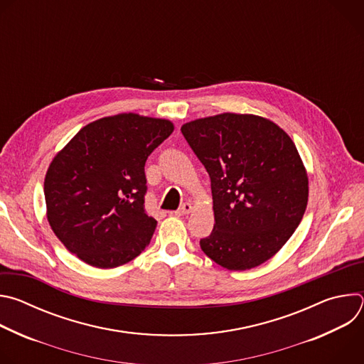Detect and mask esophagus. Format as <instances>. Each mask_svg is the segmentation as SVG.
Instances as JSON below:
<instances>
[{
	"mask_svg": "<svg viewBox=\"0 0 364 364\" xmlns=\"http://www.w3.org/2000/svg\"><path fill=\"white\" fill-rule=\"evenodd\" d=\"M193 210V205L190 204V203H184V204H181V207L180 209L177 210V212H174L177 216H183V215H187V213H190Z\"/></svg>",
	"mask_w": 364,
	"mask_h": 364,
	"instance_id": "obj_1",
	"label": "esophagus"
}]
</instances>
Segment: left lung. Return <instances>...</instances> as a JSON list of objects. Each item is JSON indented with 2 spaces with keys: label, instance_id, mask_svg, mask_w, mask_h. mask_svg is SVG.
Returning <instances> with one entry per match:
<instances>
[{
  "label": "left lung",
  "instance_id": "left-lung-1",
  "mask_svg": "<svg viewBox=\"0 0 364 364\" xmlns=\"http://www.w3.org/2000/svg\"><path fill=\"white\" fill-rule=\"evenodd\" d=\"M181 132L212 183L215 228L201 250L230 271L267 262L305 213L308 177L295 144L255 115L196 119Z\"/></svg>",
  "mask_w": 364,
  "mask_h": 364
}]
</instances>
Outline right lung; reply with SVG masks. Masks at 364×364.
Instances as JSON below:
<instances>
[{
  "mask_svg": "<svg viewBox=\"0 0 364 364\" xmlns=\"http://www.w3.org/2000/svg\"><path fill=\"white\" fill-rule=\"evenodd\" d=\"M174 127L121 114L83 127L51 161L44 178L47 220L87 265L115 268L148 245L157 220L145 210V161Z\"/></svg>",
  "mask_w": 364,
  "mask_h": 364,
  "instance_id": "obj_1",
  "label": "right lung"
}]
</instances>
